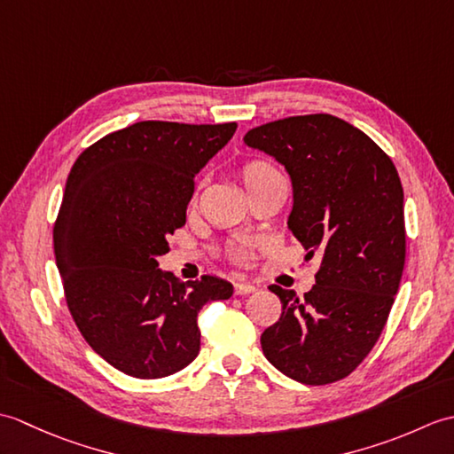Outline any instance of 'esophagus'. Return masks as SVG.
<instances>
[{
    "mask_svg": "<svg viewBox=\"0 0 454 454\" xmlns=\"http://www.w3.org/2000/svg\"><path fill=\"white\" fill-rule=\"evenodd\" d=\"M254 291H255V286H254V285H249V283H236V285H234V293H236V294H239V296L252 294Z\"/></svg>",
    "mask_w": 454,
    "mask_h": 454,
    "instance_id": "1",
    "label": "esophagus"
}]
</instances>
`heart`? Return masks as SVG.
<instances>
[{
	"label": "heart",
	"instance_id": "b5f03b06",
	"mask_svg": "<svg viewBox=\"0 0 454 454\" xmlns=\"http://www.w3.org/2000/svg\"><path fill=\"white\" fill-rule=\"evenodd\" d=\"M273 173H277V171H275L271 163H267L263 160H252V161L244 163V168H242V171H239V176H242L246 189H249V187H254L257 181H262L267 176H273Z\"/></svg>",
	"mask_w": 454,
	"mask_h": 454
}]
</instances>
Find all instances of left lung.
Segmentation results:
<instances>
[{"label":"left lung","instance_id":"1","mask_svg":"<svg viewBox=\"0 0 454 454\" xmlns=\"http://www.w3.org/2000/svg\"><path fill=\"white\" fill-rule=\"evenodd\" d=\"M244 142L281 161L293 179L288 228L320 259L304 298L283 302L262 333L275 369L310 387L349 376L387 325L406 263L403 191L390 156L333 114H301L249 130Z\"/></svg>","mask_w":454,"mask_h":454}]
</instances>
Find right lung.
Wrapping results in <instances>:
<instances>
[{"instance_id":"right-lung-1","label":"right lung","mask_w":454,"mask_h":454,"mask_svg":"<svg viewBox=\"0 0 454 454\" xmlns=\"http://www.w3.org/2000/svg\"><path fill=\"white\" fill-rule=\"evenodd\" d=\"M236 122L142 121L85 148L66 181L54 254L67 310L91 349L134 379H163L199 355L200 308L234 288L158 269L185 226L195 176Z\"/></svg>"}]
</instances>
